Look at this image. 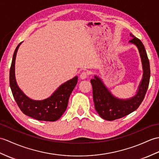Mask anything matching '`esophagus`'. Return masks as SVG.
Here are the masks:
<instances>
[{"instance_id":"1","label":"esophagus","mask_w":159,"mask_h":159,"mask_svg":"<svg viewBox=\"0 0 159 159\" xmlns=\"http://www.w3.org/2000/svg\"><path fill=\"white\" fill-rule=\"evenodd\" d=\"M88 75H89V74H88V72H87L83 71V72H82L80 73V79H86V78H87V77L88 76Z\"/></svg>"}]
</instances>
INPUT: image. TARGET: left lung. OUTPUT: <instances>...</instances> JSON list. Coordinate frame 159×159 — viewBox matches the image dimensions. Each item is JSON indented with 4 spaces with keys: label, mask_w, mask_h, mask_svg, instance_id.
<instances>
[{
    "label": "left lung",
    "mask_w": 159,
    "mask_h": 159,
    "mask_svg": "<svg viewBox=\"0 0 159 159\" xmlns=\"http://www.w3.org/2000/svg\"><path fill=\"white\" fill-rule=\"evenodd\" d=\"M130 35L132 39L129 40V42L135 44L138 47L142 58L143 69V79L139 87L138 93L134 97L127 100L117 99L110 93L102 80L97 76H95L94 79L91 80L92 88H93L95 108L99 115L107 120H114L120 119L138 109L144 99L148 88L150 69L145 47L139 39L136 38L131 34Z\"/></svg>",
    "instance_id": "8db88e82"
}]
</instances>
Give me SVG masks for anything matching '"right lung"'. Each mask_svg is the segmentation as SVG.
Listing matches in <instances>:
<instances>
[{
  "instance_id": "add662e5",
  "label": "right lung",
  "mask_w": 159,
  "mask_h": 159,
  "mask_svg": "<svg viewBox=\"0 0 159 159\" xmlns=\"http://www.w3.org/2000/svg\"><path fill=\"white\" fill-rule=\"evenodd\" d=\"M20 43L14 51L9 72V84L13 98L17 106L25 115L38 120L55 121L66 111L68 99L77 84L78 77L75 76L64 83L49 98L41 101H35L25 96L18 87L15 77V61Z\"/></svg>"
}]
</instances>
